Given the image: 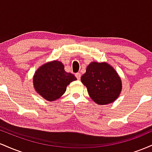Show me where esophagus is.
Wrapping results in <instances>:
<instances>
[{"mask_svg": "<svg viewBox=\"0 0 152 152\" xmlns=\"http://www.w3.org/2000/svg\"><path fill=\"white\" fill-rule=\"evenodd\" d=\"M81 74H80V73H77V74H76V77L77 78V79L79 80L80 78H81Z\"/></svg>", "mask_w": 152, "mask_h": 152, "instance_id": "34e87169", "label": "esophagus"}]
</instances>
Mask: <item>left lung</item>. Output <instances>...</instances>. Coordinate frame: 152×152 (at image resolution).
Masks as SVG:
<instances>
[{
    "mask_svg": "<svg viewBox=\"0 0 152 152\" xmlns=\"http://www.w3.org/2000/svg\"><path fill=\"white\" fill-rule=\"evenodd\" d=\"M81 81L92 100L99 105L114 102L121 94V78L114 68L106 62L91 63Z\"/></svg>",
    "mask_w": 152,
    "mask_h": 152,
    "instance_id": "8db88e82",
    "label": "left lung"
}]
</instances>
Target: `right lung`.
<instances>
[{
  "label": "right lung",
  "instance_id": "right-lung-1",
  "mask_svg": "<svg viewBox=\"0 0 152 152\" xmlns=\"http://www.w3.org/2000/svg\"><path fill=\"white\" fill-rule=\"evenodd\" d=\"M76 78L64 70L61 61H53L40 66L35 73L33 82L35 90L46 100L53 102L66 92V86Z\"/></svg>",
  "mask_w": 152,
  "mask_h": 152
}]
</instances>
